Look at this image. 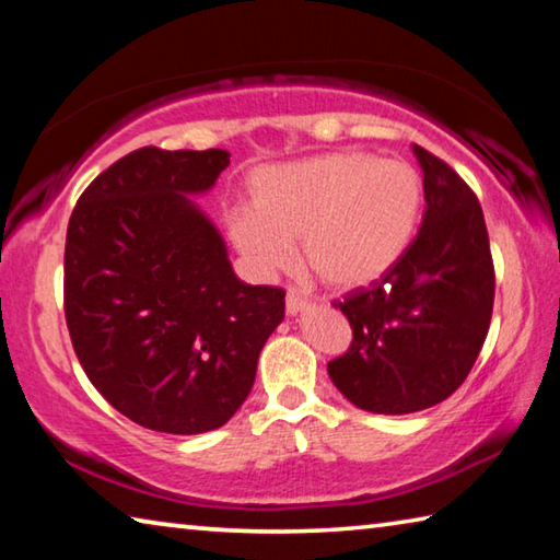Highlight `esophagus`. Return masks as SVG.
Segmentation results:
<instances>
[{
	"instance_id": "1",
	"label": "esophagus",
	"mask_w": 560,
	"mask_h": 560,
	"mask_svg": "<svg viewBox=\"0 0 560 560\" xmlns=\"http://www.w3.org/2000/svg\"><path fill=\"white\" fill-rule=\"evenodd\" d=\"M306 306H308V301L303 299V296H299L296 291H289V293H287V314L296 316L299 311H303Z\"/></svg>"
}]
</instances>
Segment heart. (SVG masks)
I'll use <instances>...</instances> for the list:
<instances>
[{"instance_id": "1", "label": "heart", "mask_w": 560, "mask_h": 560, "mask_svg": "<svg viewBox=\"0 0 560 560\" xmlns=\"http://www.w3.org/2000/svg\"><path fill=\"white\" fill-rule=\"evenodd\" d=\"M422 210V179L402 160L330 153L269 167L252 183V212L230 214V236L254 273L303 264L330 289L371 287L410 244Z\"/></svg>"}]
</instances>
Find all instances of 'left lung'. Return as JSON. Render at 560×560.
I'll list each match as a JSON object with an SVG mask.
<instances>
[{
	"label": "left lung",
	"instance_id": "obj_1",
	"mask_svg": "<svg viewBox=\"0 0 560 560\" xmlns=\"http://www.w3.org/2000/svg\"><path fill=\"white\" fill-rule=\"evenodd\" d=\"M424 217L400 261L381 281L350 291L353 340L328 363L334 385L360 410L407 415L432 407L467 381L494 311L485 212L454 170L415 145Z\"/></svg>",
	"mask_w": 560,
	"mask_h": 560
}]
</instances>
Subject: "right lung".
Instances as JSON below:
<instances>
[{
  "label": "right lung",
  "mask_w": 560,
  "mask_h": 560,
  "mask_svg": "<svg viewBox=\"0 0 560 560\" xmlns=\"http://www.w3.org/2000/svg\"><path fill=\"white\" fill-rule=\"evenodd\" d=\"M230 153L140 148L83 189L63 252V311L93 387L140 428L200 434L240 410L279 287L236 279L214 224L185 195L207 192Z\"/></svg>",
  "instance_id": "add662e5"
}]
</instances>
